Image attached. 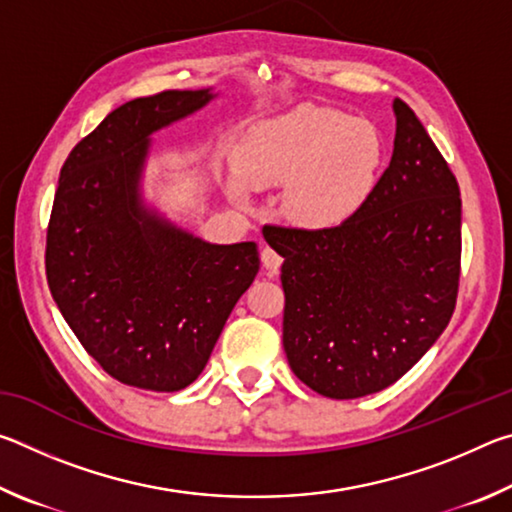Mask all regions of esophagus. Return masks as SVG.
Masks as SVG:
<instances>
[{
  "mask_svg": "<svg viewBox=\"0 0 512 512\" xmlns=\"http://www.w3.org/2000/svg\"><path fill=\"white\" fill-rule=\"evenodd\" d=\"M262 264H264L268 273H277V268L282 266V257H280V253H277V250L264 246L262 248Z\"/></svg>",
  "mask_w": 512,
  "mask_h": 512,
  "instance_id": "1",
  "label": "esophagus"
}]
</instances>
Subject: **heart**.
I'll return each instance as SVG.
<instances>
[{
    "label": "heart",
    "mask_w": 512,
    "mask_h": 512,
    "mask_svg": "<svg viewBox=\"0 0 512 512\" xmlns=\"http://www.w3.org/2000/svg\"><path fill=\"white\" fill-rule=\"evenodd\" d=\"M384 142L370 121L339 110L298 106L266 119L241 137L230 194L282 187V212L311 230L341 225L375 192Z\"/></svg>",
    "instance_id": "b5f03b06"
}]
</instances>
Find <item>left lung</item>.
<instances>
[{
  "label": "left lung",
  "mask_w": 512,
  "mask_h": 512,
  "mask_svg": "<svg viewBox=\"0 0 512 512\" xmlns=\"http://www.w3.org/2000/svg\"><path fill=\"white\" fill-rule=\"evenodd\" d=\"M393 112V158L366 205L336 228H271L266 239L284 257L289 366L332 400L395 384L456 307L461 192L415 112L402 99Z\"/></svg>",
  "instance_id": "left-lung-1"
}]
</instances>
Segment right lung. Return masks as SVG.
I'll return each instance as SVG.
<instances>
[{
    "mask_svg": "<svg viewBox=\"0 0 512 512\" xmlns=\"http://www.w3.org/2000/svg\"><path fill=\"white\" fill-rule=\"evenodd\" d=\"M212 88L133 99L74 146L47 230V282L90 357L121 384L173 393L201 375L259 271L255 241L210 244L144 196L151 135Z\"/></svg>",
    "mask_w": 512,
    "mask_h": 512,
    "instance_id": "add662e5",
    "label": "right lung"
}]
</instances>
